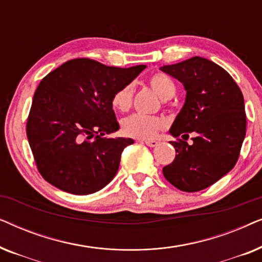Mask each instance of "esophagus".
Masks as SVG:
<instances>
[{"label":"esophagus","instance_id":"esophagus-1","mask_svg":"<svg viewBox=\"0 0 262 262\" xmlns=\"http://www.w3.org/2000/svg\"><path fill=\"white\" fill-rule=\"evenodd\" d=\"M145 144L148 146H151V148H154V146L159 145V142H157V141H145Z\"/></svg>","mask_w":262,"mask_h":262}]
</instances>
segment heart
I'll return each mask as SVG.
<instances>
[{"label": "heart", "instance_id": "b5f03b06", "mask_svg": "<svg viewBox=\"0 0 262 262\" xmlns=\"http://www.w3.org/2000/svg\"><path fill=\"white\" fill-rule=\"evenodd\" d=\"M149 84L154 92L162 100L173 98L177 92L175 82L166 74L157 73L149 77ZM135 89L131 83H127L118 89L112 96V105L120 112H127L134 102ZM164 127V121L159 117L144 116V114L135 113L121 121V130L128 137L149 139L152 138L157 132Z\"/></svg>", "mask_w": 262, "mask_h": 262}]
</instances>
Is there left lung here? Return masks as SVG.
<instances>
[{"mask_svg":"<svg viewBox=\"0 0 262 262\" xmlns=\"http://www.w3.org/2000/svg\"><path fill=\"white\" fill-rule=\"evenodd\" d=\"M161 70L184 83L187 92L170 127L177 137L170 143L177 155L163 167V175L181 191H202L237 162L247 127L242 92L228 71L202 57L161 67ZM189 132L196 134L191 146L177 138L188 137Z\"/></svg>","mask_w":262,"mask_h":262,"instance_id":"obj_1","label":"left lung"}]
</instances>
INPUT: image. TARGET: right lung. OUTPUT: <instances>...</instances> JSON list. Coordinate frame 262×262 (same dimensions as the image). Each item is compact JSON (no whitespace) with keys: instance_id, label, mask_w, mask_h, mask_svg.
<instances>
[{"instance_id":"add662e5","label":"right lung","mask_w":262,"mask_h":262,"mask_svg":"<svg viewBox=\"0 0 262 262\" xmlns=\"http://www.w3.org/2000/svg\"><path fill=\"white\" fill-rule=\"evenodd\" d=\"M145 66L107 67L89 58L68 60L46 75L34 93L26 134L39 173L71 194H92L117 174L131 138L119 130L112 96Z\"/></svg>"}]
</instances>
